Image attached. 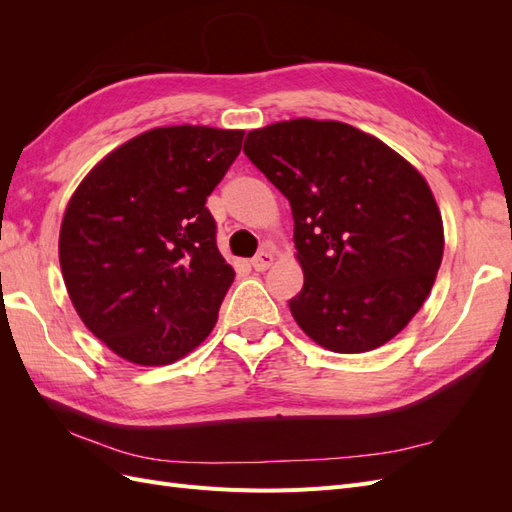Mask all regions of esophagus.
Instances as JSON below:
<instances>
[{
    "instance_id": "esophagus-1",
    "label": "esophagus",
    "mask_w": 512,
    "mask_h": 512,
    "mask_svg": "<svg viewBox=\"0 0 512 512\" xmlns=\"http://www.w3.org/2000/svg\"><path fill=\"white\" fill-rule=\"evenodd\" d=\"M273 260H275V256H273L271 252H260V254H256V256L252 258V267H254L256 271H267V269H271Z\"/></svg>"
}]
</instances>
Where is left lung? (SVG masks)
Wrapping results in <instances>:
<instances>
[{
    "label": "left lung",
    "instance_id": "1",
    "mask_svg": "<svg viewBox=\"0 0 512 512\" xmlns=\"http://www.w3.org/2000/svg\"><path fill=\"white\" fill-rule=\"evenodd\" d=\"M243 151L292 209L305 282L288 305L303 333L342 354L391 342L429 297L444 254L425 177L342 121H277L247 132Z\"/></svg>",
    "mask_w": 512,
    "mask_h": 512
}]
</instances>
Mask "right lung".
I'll return each instance as SVG.
<instances>
[{
    "instance_id": "add662e5",
    "label": "right lung",
    "mask_w": 512,
    "mask_h": 512,
    "mask_svg": "<svg viewBox=\"0 0 512 512\" xmlns=\"http://www.w3.org/2000/svg\"><path fill=\"white\" fill-rule=\"evenodd\" d=\"M243 130L166 126L104 156L74 190L59 265L85 327L134 365H170L200 346L235 280L207 196Z\"/></svg>"
}]
</instances>
